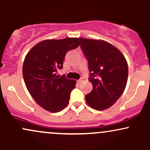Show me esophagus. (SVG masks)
<instances>
[{
  "label": "esophagus",
  "instance_id": "1",
  "mask_svg": "<svg viewBox=\"0 0 150 150\" xmlns=\"http://www.w3.org/2000/svg\"><path fill=\"white\" fill-rule=\"evenodd\" d=\"M82 82V79H80V80H77V83H78V84H80L81 82Z\"/></svg>",
  "mask_w": 150,
  "mask_h": 150
}]
</instances>
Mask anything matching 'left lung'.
Segmentation results:
<instances>
[{
    "mask_svg": "<svg viewBox=\"0 0 150 150\" xmlns=\"http://www.w3.org/2000/svg\"><path fill=\"white\" fill-rule=\"evenodd\" d=\"M88 60L92 92L85 96L90 107L99 111L112 106L124 92L128 81V63L116 46L101 39L79 38Z\"/></svg>",
    "mask_w": 150,
    "mask_h": 150,
    "instance_id": "1",
    "label": "left lung"
}]
</instances>
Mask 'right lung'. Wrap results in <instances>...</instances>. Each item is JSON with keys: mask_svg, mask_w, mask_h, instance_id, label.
Wrapping results in <instances>:
<instances>
[{"mask_svg": "<svg viewBox=\"0 0 150 150\" xmlns=\"http://www.w3.org/2000/svg\"><path fill=\"white\" fill-rule=\"evenodd\" d=\"M78 38L46 39L26 55L22 74L27 90L41 107L51 113L66 107L76 81L56 75L68 51L80 46Z\"/></svg>", "mask_w": 150, "mask_h": 150, "instance_id": "right-lung-1", "label": "right lung"}]
</instances>
